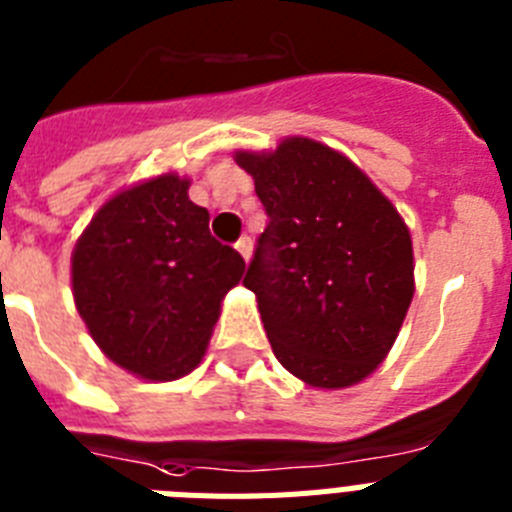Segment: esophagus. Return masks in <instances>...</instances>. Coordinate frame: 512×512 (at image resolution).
<instances>
[{"instance_id": "esophagus-1", "label": "esophagus", "mask_w": 512, "mask_h": 512, "mask_svg": "<svg viewBox=\"0 0 512 512\" xmlns=\"http://www.w3.org/2000/svg\"><path fill=\"white\" fill-rule=\"evenodd\" d=\"M236 252H239L244 260H249V257H252V239H249V236H242V239L236 242Z\"/></svg>"}]
</instances>
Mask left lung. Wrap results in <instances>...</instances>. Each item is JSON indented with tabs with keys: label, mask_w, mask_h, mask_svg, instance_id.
<instances>
[{
	"label": "left lung",
	"mask_w": 512,
	"mask_h": 512,
	"mask_svg": "<svg viewBox=\"0 0 512 512\" xmlns=\"http://www.w3.org/2000/svg\"><path fill=\"white\" fill-rule=\"evenodd\" d=\"M268 226L244 276L278 362L312 388H349L388 356L414 296L403 218L359 166L309 137L239 150Z\"/></svg>",
	"instance_id": "left-lung-1"
}]
</instances>
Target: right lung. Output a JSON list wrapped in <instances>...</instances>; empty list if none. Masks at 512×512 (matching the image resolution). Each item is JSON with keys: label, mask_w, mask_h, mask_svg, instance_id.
<instances>
[{"label": "right lung", "mask_w": 512, "mask_h": 512, "mask_svg": "<svg viewBox=\"0 0 512 512\" xmlns=\"http://www.w3.org/2000/svg\"><path fill=\"white\" fill-rule=\"evenodd\" d=\"M187 190L190 179L163 174L119 192L72 252V294L90 336L145 380H176L200 364L223 296L244 273Z\"/></svg>", "instance_id": "add662e5"}]
</instances>
